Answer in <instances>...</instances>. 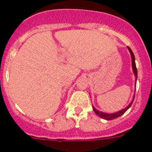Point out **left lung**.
<instances>
[{"label":"left lung","mask_w":152,"mask_h":152,"mask_svg":"<svg viewBox=\"0 0 152 152\" xmlns=\"http://www.w3.org/2000/svg\"><path fill=\"white\" fill-rule=\"evenodd\" d=\"M128 49L129 50L130 52V54H131V57H132V69H133V72L134 74H135V77L137 78V68H136V65H135V56H134V54L133 52H132V49H130L129 47L128 46ZM135 97V96H134ZM134 100H132V103H130L129 105L128 106V107H126V108L123 109V110H122L119 111V112L117 113H102V112H100V111L96 110V109L94 108V107H93V110H94V111L95 113L97 115V116H100V118H103V119H107V120H112V119H116V118L119 117V116H121L123 114H124L125 113H126V111L128 110L129 108L130 107H131V105L132 104V102H133Z\"/></svg>","instance_id":"8db88e82"}]
</instances>
